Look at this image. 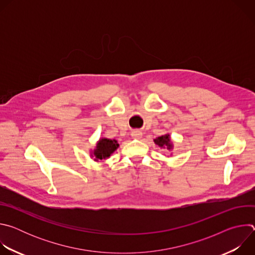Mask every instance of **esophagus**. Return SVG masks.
<instances>
[{
    "mask_svg": "<svg viewBox=\"0 0 255 255\" xmlns=\"http://www.w3.org/2000/svg\"><path fill=\"white\" fill-rule=\"evenodd\" d=\"M131 135H132V137L135 138V139H140V138L142 137V132L139 131V130H134V131H132Z\"/></svg>",
    "mask_w": 255,
    "mask_h": 255,
    "instance_id": "1",
    "label": "esophagus"
}]
</instances>
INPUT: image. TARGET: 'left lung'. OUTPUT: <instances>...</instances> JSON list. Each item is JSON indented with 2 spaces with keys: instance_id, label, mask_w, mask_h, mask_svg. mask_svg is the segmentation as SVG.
<instances>
[{
  "instance_id": "8db88e82",
  "label": "left lung",
  "mask_w": 255,
  "mask_h": 255,
  "mask_svg": "<svg viewBox=\"0 0 255 255\" xmlns=\"http://www.w3.org/2000/svg\"><path fill=\"white\" fill-rule=\"evenodd\" d=\"M153 141L157 145V146H159L160 148H164V149H167L169 151L172 149V143L170 141L169 134L159 136V137L155 138Z\"/></svg>"
}]
</instances>
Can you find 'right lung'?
I'll return each instance as SVG.
<instances>
[{
  "label": "right lung",
  "mask_w": 255,
  "mask_h": 255,
  "mask_svg": "<svg viewBox=\"0 0 255 255\" xmlns=\"http://www.w3.org/2000/svg\"><path fill=\"white\" fill-rule=\"evenodd\" d=\"M119 147V144L115 139L101 138L98 143L96 149H94L92 156L95 157L96 161L106 159L110 157V155Z\"/></svg>",
  "instance_id": "obj_1"
}]
</instances>
